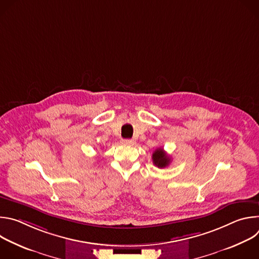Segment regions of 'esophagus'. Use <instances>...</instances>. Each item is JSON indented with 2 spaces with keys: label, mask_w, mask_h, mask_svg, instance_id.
I'll list each match as a JSON object with an SVG mask.
<instances>
[{
  "label": "esophagus",
  "mask_w": 259,
  "mask_h": 259,
  "mask_svg": "<svg viewBox=\"0 0 259 259\" xmlns=\"http://www.w3.org/2000/svg\"><path fill=\"white\" fill-rule=\"evenodd\" d=\"M134 143H135V141L132 139H123L122 140V144H124V145H133Z\"/></svg>",
  "instance_id": "obj_1"
}]
</instances>
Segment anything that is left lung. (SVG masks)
<instances>
[{"label":"left lung","instance_id":"1","mask_svg":"<svg viewBox=\"0 0 259 259\" xmlns=\"http://www.w3.org/2000/svg\"><path fill=\"white\" fill-rule=\"evenodd\" d=\"M153 163L154 165H156L158 168H165L167 167L170 162H171V158L166 154V152L159 147L154 153H153Z\"/></svg>","mask_w":259,"mask_h":259}]
</instances>
